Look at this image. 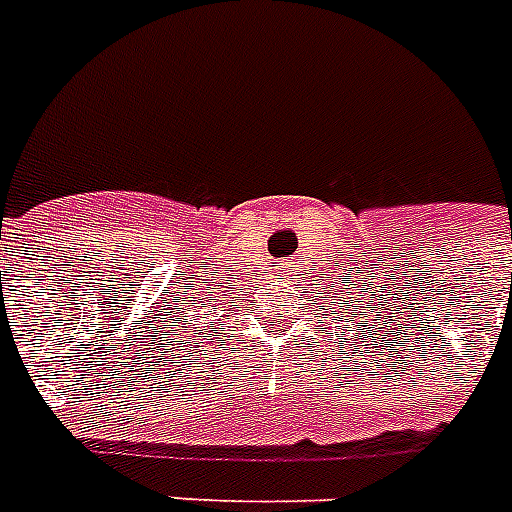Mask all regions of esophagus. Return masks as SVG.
<instances>
[{"label": "esophagus", "instance_id": "34e87169", "mask_svg": "<svg viewBox=\"0 0 512 512\" xmlns=\"http://www.w3.org/2000/svg\"><path fill=\"white\" fill-rule=\"evenodd\" d=\"M278 270H281L284 276H289V273H292V265H289V263H281V265H278Z\"/></svg>", "mask_w": 512, "mask_h": 512}]
</instances>
